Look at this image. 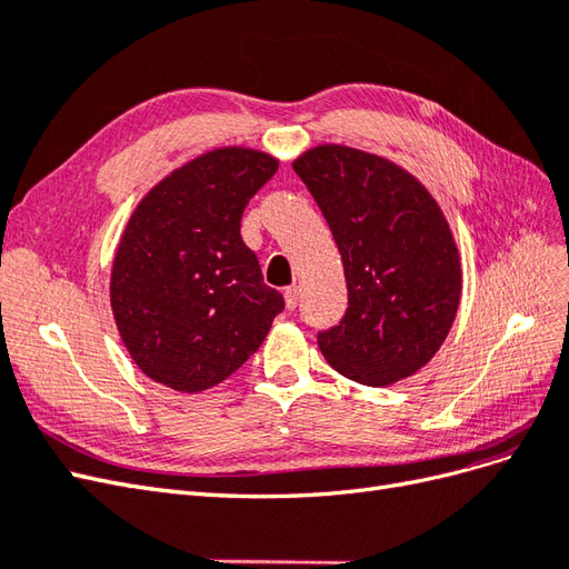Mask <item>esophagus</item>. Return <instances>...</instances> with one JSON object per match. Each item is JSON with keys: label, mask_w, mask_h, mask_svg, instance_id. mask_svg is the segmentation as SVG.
<instances>
[{"label": "esophagus", "mask_w": 569, "mask_h": 569, "mask_svg": "<svg viewBox=\"0 0 569 569\" xmlns=\"http://www.w3.org/2000/svg\"><path fill=\"white\" fill-rule=\"evenodd\" d=\"M284 303H287L289 311H295V308L299 306V287L297 284L284 289Z\"/></svg>", "instance_id": "obj_1"}]
</instances>
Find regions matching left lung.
Segmentation results:
<instances>
[{"mask_svg":"<svg viewBox=\"0 0 569 569\" xmlns=\"http://www.w3.org/2000/svg\"><path fill=\"white\" fill-rule=\"evenodd\" d=\"M341 253L347 316L318 335L339 375L366 387L406 380L435 358L458 313L462 270L437 199L370 151L318 144L291 163Z\"/></svg>","mask_w":569,"mask_h":569,"instance_id":"8db88e82","label":"left lung"}]
</instances>
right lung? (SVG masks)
<instances>
[{"label": "right lung", "mask_w": 569, "mask_h": 569, "mask_svg": "<svg viewBox=\"0 0 569 569\" xmlns=\"http://www.w3.org/2000/svg\"><path fill=\"white\" fill-rule=\"evenodd\" d=\"M280 161L220 147L187 161L137 203L111 268V311L149 380L199 393L258 351L284 299L263 282L239 222Z\"/></svg>", "instance_id": "1"}]
</instances>
